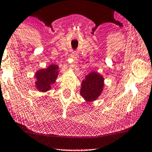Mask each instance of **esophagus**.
Segmentation results:
<instances>
[{
    "label": "esophagus",
    "mask_w": 152,
    "mask_h": 152,
    "mask_svg": "<svg viewBox=\"0 0 152 152\" xmlns=\"http://www.w3.org/2000/svg\"><path fill=\"white\" fill-rule=\"evenodd\" d=\"M71 58H72V59H74V60H78V58H79V56L77 55V53H72V54L71 55Z\"/></svg>",
    "instance_id": "1"
}]
</instances>
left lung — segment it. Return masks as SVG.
Masks as SVG:
<instances>
[{
	"label": "left lung",
	"mask_w": 152,
	"mask_h": 152,
	"mask_svg": "<svg viewBox=\"0 0 152 152\" xmlns=\"http://www.w3.org/2000/svg\"><path fill=\"white\" fill-rule=\"evenodd\" d=\"M103 86L102 76L96 72H91L83 80L80 94L87 102L96 100L102 91Z\"/></svg>",
	"instance_id": "8db88e82"
}]
</instances>
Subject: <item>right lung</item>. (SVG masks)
Returning <instances> with one entry per match:
<instances>
[{
  "instance_id": "right-lung-1",
  "label": "right lung",
  "mask_w": 152,
  "mask_h": 152,
  "mask_svg": "<svg viewBox=\"0 0 152 152\" xmlns=\"http://www.w3.org/2000/svg\"><path fill=\"white\" fill-rule=\"evenodd\" d=\"M58 66L50 65L46 69H41L37 71L35 78L36 86L39 91H45L50 89L51 85L54 84L58 74Z\"/></svg>"
}]
</instances>
